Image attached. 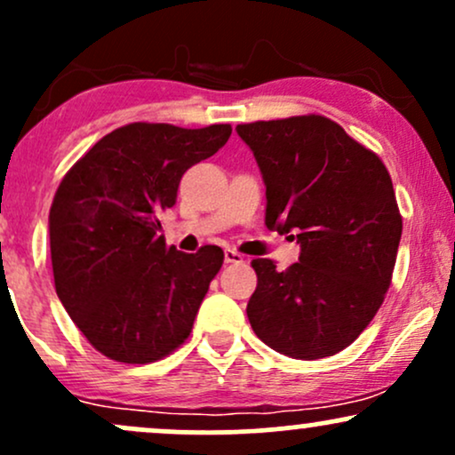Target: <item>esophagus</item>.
<instances>
[{"instance_id": "esophagus-1", "label": "esophagus", "mask_w": 455, "mask_h": 455, "mask_svg": "<svg viewBox=\"0 0 455 455\" xmlns=\"http://www.w3.org/2000/svg\"><path fill=\"white\" fill-rule=\"evenodd\" d=\"M224 263H243V254H239L233 248H227L224 250Z\"/></svg>"}]
</instances>
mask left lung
<instances>
[{
	"label": "left lung",
	"instance_id": "obj_1",
	"mask_svg": "<svg viewBox=\"0 0 455 455\" xmlns=\"http://www.w3.org/2000/svg\"><path fill=\"white\" fill-rule=\"evenodd\" d=\"M237 134L263 173L265 224L301 245L284 271L252 260L250 325L282 355L331 357L370 325L391 284L402 216L389 171L323 115L239 124Z\"/></svg>",
	"mask_w": 455,
	"mask_h": 455
}]
</instances>
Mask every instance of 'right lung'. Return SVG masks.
<instances>
[{
    "instance_id": "1",
    "label": "right lung",
    "mask_w": 455,
    "mask_h": 455,
    "mask_svg": "<svg viewBox=\"0 0 455 455\" xmlns=\"http://www.w3.org/2000/svg\"><path fill=\"white\" fill-rule=\"evenodd\" d=\"M231 132V124H128L98 140L61 180L49 213L55 291L104 357L151 363L190 336L224 252L166 245L158 216L175 205L181 175Z\"/></svg>"
}]
</instances>
